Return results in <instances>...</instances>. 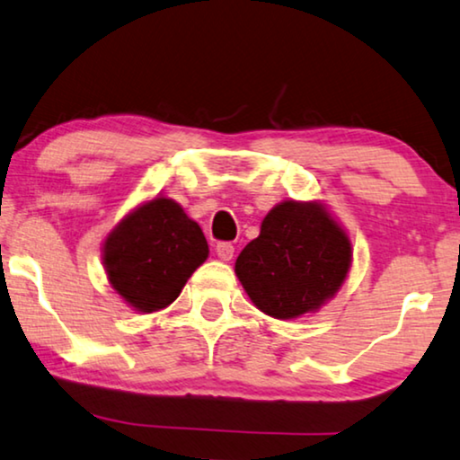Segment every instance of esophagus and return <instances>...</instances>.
I'll use <instances>...</instances> for the list:
<instances>
[{"instance_id": "obj_1", "label": "esophagus", "mask_w": 460, "mask_h": 460, "mask_svg": "<svg viewBox=\"0 0 460 460\" xmlns=\"http://www.w3.org/2000/svg\"><path fill=\"white\" fill-rule=\"evenodd\" d=\"M233 252H235V248H233V245L229 243V242H221V243H217V256L221 258V261H225V262H229L231 258H233Z\"/></svg>"}]
</instances>
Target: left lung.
I'll return each instance as SVG.
<instances>
[{
  "instance_id": "8db88e82",
  "label": "left lung",
  "mask_w": 460,
  "mask_h": 460,
  "mask_svg": "<svg viewBox=\"0 0 460 460\" xmlns=\"http://www.w3.org/2000/svg\"><path fill=\"white\" fill-rule=\"evenodd\" d=\"M350 267V235L327 206L321 199H283L237 256L235 275L261 313L292 321L335 297Z\"/></svg>"
}]
</instances>
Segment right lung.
<instances>
[{
    "label": "right lung",
    "instance_id": "1",
    "mask_svg": "<svg viewBox=\"0 0 460 460\" xmlns=\"http://www.w3.org/2000/svg\"><path fill=\"white\" fill-rule=\"evenodd\" d=\"M199 225L166 196L141 202L108 233L102 262L110 288L137 313H158L208 258Z\"/></svg>",
    "mask_w": 460,
    "mask_h": 460
}]
</instances>
